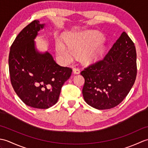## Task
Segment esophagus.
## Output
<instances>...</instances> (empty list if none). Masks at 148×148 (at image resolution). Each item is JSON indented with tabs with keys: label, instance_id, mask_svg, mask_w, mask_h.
<instances>
[{
	"label": "esophagus",
	"instance_id": "obj_1",
	"mask_svg": "<svg viewBox=\"0 0 148 148\" xmlns=\"http://www.w3.org/2000/svg\"><path fill=\"white\" fill-rule=\"evenodd\" d=\"M73 72L74 74H79L80 73V69L77 67L73 68Z\"/></svg>",
	"mask_w": 148,
	"mask_h": 148
}]
</instances>
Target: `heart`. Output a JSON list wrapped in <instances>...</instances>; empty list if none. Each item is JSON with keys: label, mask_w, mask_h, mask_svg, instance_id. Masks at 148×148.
Masks as SVG:
<instances>
[{"label": "heart", "mask_w": 148, "mask_h": 148, "mask_svg": "<svg viewBox=\"0 0 148 148\" xmlns=\"http://www.w3.org/2000/svg\"><path fill=\"white\" fill-rule=\"evenodd\" d=\"M102 36L96 31L86 30L71 32L68 35L67 45L56 43V51L65 62H71L75 55H81L84 62L90 64L101 56L105 50Z\"/></svg>", "instance_id": "heart-1"}]
</instances>
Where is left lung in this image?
<instances>
[{
  "instance_id": "1",
  "label": "left lung",
  "mask_w": 148,
  "mask_h": 148,
  "mask_svg": "<svg viewBox=\"0 0 148 148\" xmlns=\"http://www.w3.org/2000/svg\"><path fill=\"white\" fill-rule=\"evenodd\" d=\"M134 43L123 32L101 60L84 68L83 95L97 109H109L120 103L129 93L137 76Z\"/></svg>"
}]
</instances>
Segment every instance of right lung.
I'll return each instance as SVG.
<instances>
[{"mask_svg": "<svg viewBox=\"0 0 148 148\" xmlns=\"http://www.w3.org/2000/svg\"><path fill=\"white\" fill-rule=\"evenodd\" d=\"M34 20L16 37L9 55L11 83L26 105L48 109L57 102L63 84L71 76L72 69L56 64L48 52L40 53L34 39L44 28Z\"/></svg>", "mask_w": 148, "mask_h": 148, "instance_id": "add662e5", "label": "right lung"}]
</instances>
